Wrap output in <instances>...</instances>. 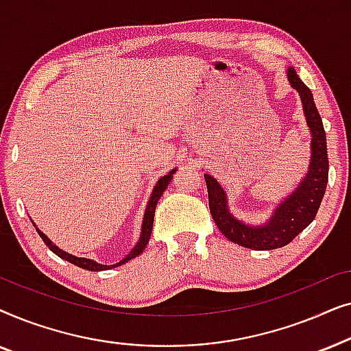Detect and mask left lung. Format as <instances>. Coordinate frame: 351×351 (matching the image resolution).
<instances>
[{
	"instance_id": "left-lung-1",
	"label": "left lung",
	"mask_w": 351,
	"mask_h": 351,
	"mask_svg": "<svg viewBox=\"0 0 351 351\" xmlns=\"http://www.w3.org/2000/svg\"><path fill=\"white\" fill-rule=\"evenodd\" d=\"M287 81L300 95L304 105V114L311 134L310 165L304 179L299 182L294 191L282 198L270 217L263 223H246L230 213L227 193L222 185L213 176L204 174L208 186L209 209L215 225L225 238L239 246L256 251H271L289 244L297 234L313 222L323 201L326 185H328L329 160L326 147V132L318 110H316L313 94L306 88L294 66L287 69Z\"/></svg>"
}]
</instances>
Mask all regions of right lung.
Masks as SVG:
<instances>
[{
  "instance_id": "right-lung-1",
  "label": "right lung",
  "mask_w": 351,
  "mask_h": 351,
  "mask_svg": "<svg viewBox=\"0 0 351 351\" xmlns=\"http://www.w3.org/2000/svg\"><path fill=\"white\" fill-rule=\"evenodd\" d=\"M177 169H172L167 172L166 176H162L160 180L156 182V185L153 186V191L150 195V199H148L147 203V208H145V214H143V220H142V228H141V237H138V241L134 244V247L131 249V252L128 254L126 257L123 258V261H119L118 263H113V265H104V263H99L93 261V258H86V257H76V256H71V254L62 251V249H59L56 246L54 243L51 241L49 238L46 237L45 233L41 232L40 228H36L38 234H40L43 241H45V244L47 247L51 249L52 252L56 254V256H59L60 258H64V261H69L70 263H73V265L80 267V268H84V270H89V271H102V270H110V268H114V267H119L123 265V263H126L129 261H132L134 257L141 256V254L143 252V249H145V246L148 244V239H150V234H152V228H153V219H155V209H156V204H158V199L161 198L162 191H165L167 189V185L171 184L172 180V174H174Z\"/></svg>"
}]
</instances>
